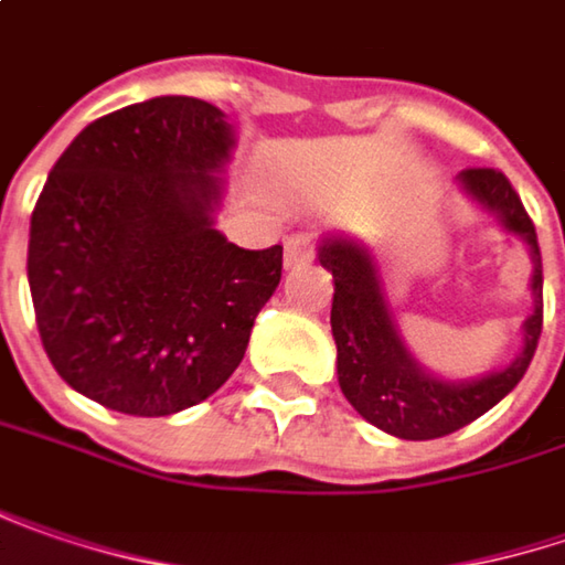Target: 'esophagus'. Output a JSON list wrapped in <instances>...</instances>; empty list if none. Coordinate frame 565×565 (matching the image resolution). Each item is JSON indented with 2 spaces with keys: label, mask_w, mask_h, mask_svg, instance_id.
Returning <instances> with one entry per match:
<instances>
[{
  "label": "esophagus",
  "mask_w": 565,
  "mask_h": 565,
  "mask_svg": "<svg viewBox=\"0 0 565 565\" xmlns=\"http://www.w3.org/2000/svg\"><path fill=\"white\" fill-rule=\"evenodd\" d=\"M315 257V244L308 235H292V238L286 241V267H301V264H308Z\"/></svg>",
  "instance_id": "34e87169"
}]
</instances>
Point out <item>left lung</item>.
I'll list each match as a JSON object with an SVG mask.
<instances>
[{
	"mask_svg": "<svg viewBox=\"0 0 565 565\" xmlns=\"http://www.w3.org/2000/svg\"><path fill=\"white\" fill-rule=\"evenodd\" d=\"M458 186L480 210L490 212L509 235L527 244L534 264V308L522 324V353L509 365L493 369L480 379H441L413 359L401 337V327L394 321L372 247L350 235H324L318 244L321 267L333 273L330 330L337 343L340 391L362 419H369L387 436L409 441L458 433L487 409H493L524 379L544 324L541 247L534 222L527 218L519 193L512 190L509 178L493 168H467L458 174Z\"/></svg>",
	"mask_w": 565,
	"mask_h": 565,
	"instance_id": "1",
	"label": "left lung"
}]
</instances>
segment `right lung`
<instances>
[{"label":"right lung","instance_id":"right-lung-1","mask_svg":"<svg viewBox=\"0 0 565 565\" xmlns=\"http://www.w3.org/2000/svg\"><path fill=\"white\" fill-rule=\"evenodd\" d=\"M235 129L200 98L161 95L82 129L31 215L28 286L60 379L129 416L215 394L282 276V247L215 228Z\"/></svg>","mask_w":565,"mask_h":565}]
</instances>
